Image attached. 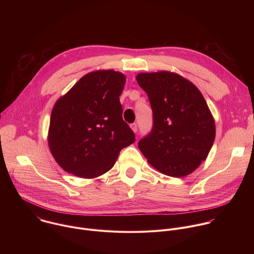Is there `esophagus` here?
<instances>
[{"mask_svg": "<svg viewBox=\"0 0 254 254\" xmlns=\"http://www.w3.org/2000/svg\"><path fill=\"white\" fill-rule=\"evenodd\" d=\"M130 128L132 129L133 132H136V131H137V126H136V124H131V125H130Z\"/></svg>", "mask_w": 254, "mask_h": 254, "instance_id": "1", "label": "esophagus"}]
</instances>
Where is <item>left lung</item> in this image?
Segmentation results:
<instances>
[{"label":"left lung","mask_w":254,"mask_h":254,"mask_svg":"<svg viewBox=\"0 0 254 254\" xmlns=\"http://www.w3.org/2000/svg\"><path fill=\"white\" fill-rule=\"evenodd\" d=\"M153 111L152 131L138 141L149 164L170 177H184L206 160L215 139V122L200 90L170 71L138 73Z\"/></svg>","instance_id":"obj_1"}]
</instances>
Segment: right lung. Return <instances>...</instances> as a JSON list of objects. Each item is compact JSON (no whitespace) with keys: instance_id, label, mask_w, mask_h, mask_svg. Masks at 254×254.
Returning <instances> with one entry per match:
<instances>
[{"instance_id":"1","label":"right lung","mask_w":254,"mask_h":254,"mask_svg":"<svg viewBox=\"0 0 254 254\" xmlns=\"http://www.w3.org/2000/svg\"><path fill=\"white\" fill-rule=\"evenodd\" d=\"M126 76L97 70L81 77L55 103L48 131L49 149L67 173L92 179L110 171L134 133L123 120L120 96Z\"/></svg>"}]
</instances>
